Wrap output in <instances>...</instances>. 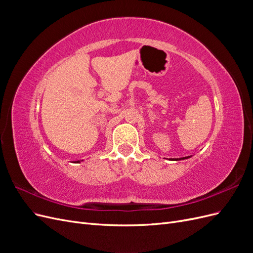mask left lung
<instances>
[{
	"instance_id": "obj_1",
	"label": "left lung",
	"mask_w": 253,
	"mask_h": 253,
	"mask_svg": "<svg viewBox=\"0 0 253 253\" xmlns=\"http://www.w3.org/2000/svg\"><path fill=\"white\" fill-rule=\"evenodd\" d=\"M189 157H190V156H188V157H182V158H178V159H179V160H181V159H187V158H189ZM174 159H175V160H178V159H176V158H174Z\"/></svg>"
}]
</instances>
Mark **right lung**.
Returning a JSON list of instances; mask_svg holds the SVG:
<instances>
[{
	"instance_id": "obj_1",
	"label": "right lung",
	"mask_w": 253,
	"mask_h": 253,
	"mask_svg": "<svg viewBox=\"0 0 253 253\" xmlns=\"http://www.w3.org/2000/svg\"><path fill=\"white\" fill-rule=\"evenodd\" d=\"M77 163H79V160H77Z\"/></svg>"
}]
</instances>
